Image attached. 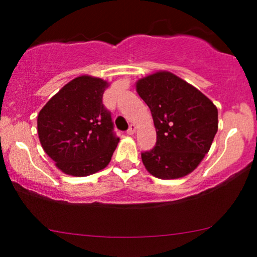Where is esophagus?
<instances>
[{
	"label": "esophagus",
	"instance_id": "1",
	"mask_svg": "<svg viewBox=\"0 0 257 257\" xmlns=\"http://www.w3.org/2000/svg\"><path fill=\"white\" fill-rule=\"evenodd\" d=\"M135 132H137V125L132 124L131 126H129L128 132H126V133H128V135H134Z\"/></svg>",
	"mask_w": 257,
	"mask_h": 257
}]
</instances>
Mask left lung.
<instances>
[{
    "instance_id": "1",
    "label": "left lung",
    "mask_w": 257,
    "mask_h": 257,
    "mask_svg": "<svg viewBox=\"0 0 257 257\" xmlns=\"http://www.w3.org/2000/svg\"><path fill=\"white\" fill-rule=\"evenodd\" d=\"M137 91L151 110L157 133L156 146L141 153L147 172L163 180L192 173L210 150L219 128L216 106L169 71L140 78Z\"/></svg>"
}]
</instances>
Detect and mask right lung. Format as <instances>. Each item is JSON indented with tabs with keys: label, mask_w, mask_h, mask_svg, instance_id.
Returning <instances> with one entry per match:
<instances>
[{
	"label": "right lung",
	"mask_w": 257,
	"mask_h": 257,
	"mask_svg": "<svg viewBox=\"0 0 257 257\" xmlns=\"http://www.w3.org/2000/svg\"><path fill=\"white\" fill-rule=\"evenodd\" d=\"M107 81L89 75L65 84L37 116L44 152L64 174L88 176L110 163L119 139L102 104Z\"/></svg>",
	"instance_id": "add662e5"
}]
</instances>
